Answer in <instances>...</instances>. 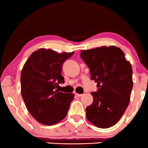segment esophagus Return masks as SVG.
<instances>
[{"label": "esophagus", "mask_w": 148, "mask_h": 148, "mask_svg": "<svg viewBox=\"0 0 148 148\" xmlns=\"http://www.w3.org/2000/svg\"><path fill=\"white\" fill-rule=\"evenodd\" d=\"M75 95H77V96H78V97H81V96H82V94L77 93V92H75Z\"/></svg>", "instance_id": "34e87169"}]
</instances>
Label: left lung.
<instances>
[{"instance_id":"1","label":"left lung","mask_w":148,"mask_h":148,"mask_svg":"<svg viewBox=\"0 0 148 148\" xmlns=\"http://www.w3.org/2000/svg\"><path fill=\"white\" fill-rule=\"evenodd\" d=\"M80 56L99 88L91 92L93 102L86 109L87 119L96 127H111L129 105L133 88L131 63L124 52L114 45L82 50Z\"/></svg>"}]
</instances>
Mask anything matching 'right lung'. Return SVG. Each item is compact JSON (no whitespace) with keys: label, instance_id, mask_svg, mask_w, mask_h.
Here are the masks:
<instances>
[{"label":"right lung","instance_id":"obj_1","mask_svg":"<svg viewBox=\"0 0 148 148\" xmlns=\"http://www.w3.org/2000/svg\"><path fill=\"white\" fill-rule=\"evenodd\" d=\"M40 48L32 53L21 73V92L26 107L34 119L51 126L64 119L74 99L73 93L59 90L64 82L61 74L64 62L74 55Z\"/></svg>","mask_w":148,"mask_h":148}]
</instances>
